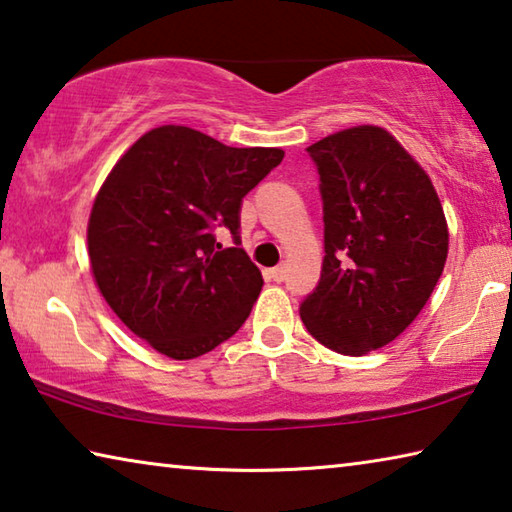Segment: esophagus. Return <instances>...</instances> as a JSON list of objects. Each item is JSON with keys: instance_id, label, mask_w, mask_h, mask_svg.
Instances as JSON below:
<instances>
[{"instance_id": "esophagus-1", "label": "esophagus", "mask_w": 512, "mask_h": 512, "mask_svg": "<svg viewBox=\"0 0 512 512\" xmlns=\"http://www.w3.org/2000/svg\"><path fill=\"white\" fill-rule=\"evenodd\" d=\"M268 273H271V277H273V280L275 282H282L284 280V277H287V266H275V268H271V271H268Z\"/></svg>"}]
</instances>
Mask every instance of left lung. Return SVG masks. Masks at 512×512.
I'll return each mask as SVG.
<instances>
[{
    "label": "left lung",
    "mask_w": 512,
    "mask_h": 512,
    "mask_svg": "<svg viewBox=\"0 0 512 512\" xmlns=\"http://www.w3.org/2000/svg\"><path fill=\"white\" fill-rule=\"evenodd\" d=\"M307 153L320 173L325 257L300 318L329 350L363 357L427 305L447 262V219L427 171L386 128H345Z\"/></svg>",
    "instance_id": "1"
}]
</instances>
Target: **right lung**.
Returning <instances> with one entry per match:
<instances>
[{"instance_id": "add662e5", "label": "right lung", "mask_w": 512, "mask_h": 512, "mask_svg": "<svg viewBox=\"0 0 512 512\" xmlns=\"http://www.w3.org/2000/svg\"><path fill=\"white\" fill-rule=\"evenodd\" d=\"M282 158L169 124L110 169L88 221L90 268L103 300L155 352L196 359L244 325L262 273L214 232L237 237L241 198Z\"/></svg>"}]
</instances>
